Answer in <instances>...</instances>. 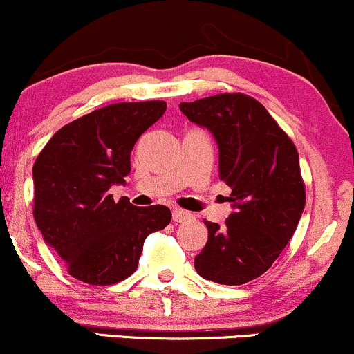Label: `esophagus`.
Returning <instances> with one entry per match:
<instances>
[{
    "label": "esophagus",
    "mask_w": 354,
    "mask_h": 354,
    "mask_svg": "<svg viewBox=\"0 0 354 354\" xmlns=\"http://www.w3.org/2000/svg\"><path fill=\"white\" fill-rule=\"evenodd\" d=\"M191 218H193V214L188 213V211L180 209V208L173 209V221L176 223V225H178V223H186V221H189Z\"/></svg>",
    "instance_id": "1"
}]
</instances>
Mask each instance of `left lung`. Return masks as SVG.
Here are the masks:
<instances>
[{"label": "left lung", "mask_w": 354, "mask_h": 354, "mask_svg": "<svg viewBox=\"0 0 354 354\" xmlns=\"http://www.w3.org/2000/svg\"><path fill=\"white\" fill-rule=\"evenodd\" d=\"M183 115L213 133L219 180L234 211L225 225L205 221L208 241L194 258L205 279L238 286L270 270L293 236L306 191L291 138L259 101L223 93L181 103Z\"/></svg>", "instance_id": "obj_1"}]
</instances>
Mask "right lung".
<instances>
[{
	"label": "right lung",
	"mask_w": 354,
	"mask_h": 354,
	"mask_svg": "<svg viewBox=\"0 0 354 354\" xmlns=\"http://www.w3.org/2000/svg\"><path fill=\"white\" fill-rule=\"evenodd\" d=\"M165 109L160 100L95 109L56 131L36 158V226L73 278L93 286L123 281L136 271L146 236L171 221L163 205L136 208L109 194L124 185L133 146Z\"/></svg>",
	"instance_id": "1"
}]
</instances>
